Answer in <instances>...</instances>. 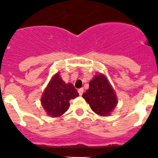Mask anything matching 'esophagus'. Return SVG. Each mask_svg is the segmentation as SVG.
Wrapping results in <instances>:
<instances>
[{
	"mask_svg": "<svg viewBox=\"0 0 158 158\" xmlns=\"http://www.w3.org/2000/svg\"><path fill=\"white\" fill-rule=\"evenodd\" d=\"M83 93H84V89H83V88L78 89V93H79V95H80V96H81V95L83 94Z\"/></svg>",
	"mask_w": 158,
	"mask_h": 158,
	"instance_id": "obj_1",
	"label": "esophagus"
}]
</instances>
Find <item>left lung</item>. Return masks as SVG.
<instances>
[{"instance_id": "8db88e82", "label": "left lung", "mask_w": 158, "mask_h": 158, "mask_svg": "<svg viewBox=\"0 0 158 158\" xmlns=\"http://www.w3.org/2000/svg\"><path fill=\"white\" fill-rule=\"evenodd\" d=\"M91 109L101 116H107L117 105L116 95L105 75L98 73L89 82V88L82 95Z\"/></svg>"}]
</instances>
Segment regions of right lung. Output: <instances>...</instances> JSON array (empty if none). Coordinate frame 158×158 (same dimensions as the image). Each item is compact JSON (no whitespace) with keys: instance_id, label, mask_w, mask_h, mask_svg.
Listing matches in <instances>:
<instances>
[{"instance_id":"add662e5","label":"right lung","mask_w":158,"mask_h":158,"mask_svg":"<svg viewBox=\"0 0 158 158\" xmlns=\"http://www.w3.org/2000/svg\"><path fill=\"white\" fill-rule=\"evenodd\" d=\"M79 96L71 83L60 77L59 73L54 75L45 89L41 98V104L49 116L59 117L69 109V100Z\"/></svg>"}]
</instances>
